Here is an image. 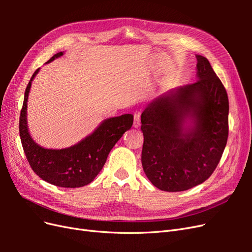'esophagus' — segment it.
Returning a JSON list of instances; mask_svg holds the SVG:
<instances>
[{"label":"esophagus","mask_w":252,"mask_h":252,"mask_svg":"<svg viewBox=\"0 0 252 252\" xmlns=\"http://www.w3.org/2000/svg\"><path fill=\"white\" fill-rule=\"evenodd\" d=\"M141 125V116L140 113H134V120H133V126L139 127Z\"/></svg>","instance_id":"1"}]
</instances>
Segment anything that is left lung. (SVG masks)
Masks as SVG:
<instances>
[{"mask_svg":"<svg viewBox=\"0 0 252 252\" xmlns=\"http://www.w3.org/2000/svg\"><path fill=\"white\" fill-rule=\"evenodd\" d=\"M197 80L150 103L141 117L142 165L157 188L177 192L216 170L228 139L229 101L209 61L196 56ZM186 117L194 127L182 132Z\"/></svg>","mask_w":252,"mask_h":252,"instance_id":"obj_1","label":"left lung"}]
</instances>
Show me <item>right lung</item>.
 <instances>
[{
    "mask_svg": "<svg viewBox=\"0 0 252 252\" xmlns=\"http://www.w3.org/2000/svg\"><path fill=\"white\" fill-rule=\"evenodd\" d=\"M62 55V51L56 53L47 63ZM37 71L39 69L34 71L26 87L20 113V138L27 161L35 174L52 185L65 188L85 186L94 180L102 170L110 150L125 131L131 128L133 116L123 114L105 120L94 133L69 148L45 149L32 139L26 121L29 89Z\"/></svg>",
    "mask_w": 252,
    "mask_h": 252,
    "instance_id": "1",
    "label": "right lung"
}]
</instances>
